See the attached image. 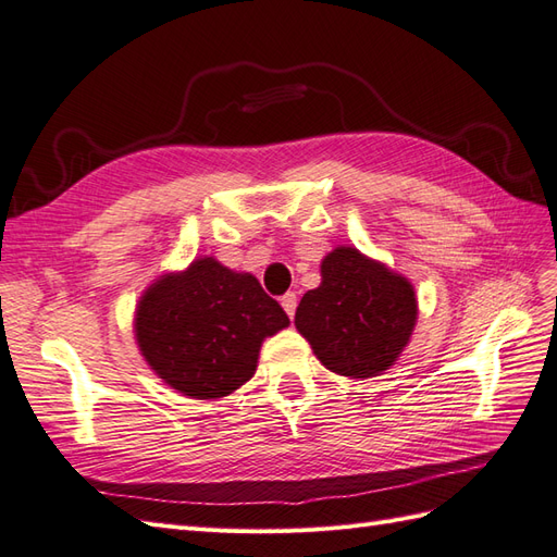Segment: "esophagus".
Returning <instances> with one entry per match:
<instances>
[{
	"label": "esophagus",
	"mask_w": 557,
	"mask_h": 557,
	"mask_svg": "<svg viewBox=\"0 0 557 557\" xmlns=\"http://www.w3.org/2000/svg\"><path fill=\"white\" fill-rule=\"evenodd\" d=\"M296 304H298V298H296V294H294V292H287V294L282 296V308H284V312H287L289 318H294Z\"/></svg>",
	"instance_id": "34e87169"
}]
</instances>
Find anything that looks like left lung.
Here are the masks:
<instances>
[{
  "label": "left lung",
  "instance_id": "1",
  "mask_svg": "<svg viewBox=\"0 0 557 557\" xmlns=\"http://www.w3.org/2000/svg\"><path fill=\"white\" fill-rule=\"evenodd\" d=\"M318 289L304 294L294 324L318 360L350 379L391 369L414 332L411 282L355 247H336L320 265Z\"/></svg>",
  "mask_w": 557,
  "mask_h": 557
}]
</instances>
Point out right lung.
Here are the masks:
<instances>
[{
  "label": "right lung",
  "instance_id": "obj_1",
  "mask_svg": "<svg viewBox=\"0 0 557 557\" xmlns=\"http://www.w3.org/2000/svg\"><path fill=\"white\" fill-rule=\"evenodd\" d=\"M287 324V312L259 280L205 256L150 284L134 332L166 386L195 400H219L253 376L263 338Z\"/></svg>",
  "mask_w": 557,
  "mask_h": 557
}]
</instances>
